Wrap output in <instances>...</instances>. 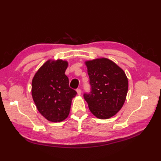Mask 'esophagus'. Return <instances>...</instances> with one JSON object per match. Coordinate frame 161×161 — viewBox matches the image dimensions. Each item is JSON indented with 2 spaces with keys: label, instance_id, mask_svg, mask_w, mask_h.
<instances>
[{
  "label": "esophagus",
  "instance_id": "1",
  "mask_svg": "<svg viewBox=\"0 0 161 161\" xmlns=\"http://www.w3.org/2000/svg\"><path fill=\"white\" fill-rule=\"evenodd\" d=\"M76 92H77V93H78V95H81V92H82L81 89H76Z\"/></svg>",
  "mask_w": 161,
  "mask_h": 161
}]
</instances>
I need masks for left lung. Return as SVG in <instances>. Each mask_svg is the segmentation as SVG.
Wrapping results in <instances>:
<instances>
[{
	"mask_svg": "<svg viewBox=\"0 0 161 161\" xmlns=\"http://www.w3.org/2000/svg\"><path fill=\"white\" fill-rule=\"evenodd\" d=\"M91 91L83 97L91 113L99 119H108L122 108L128 89L124 70L114 62L100 58L86 62Z\"/></svg>",
	"mask_w": 161,
	"mask_h": 161,
	"instance_id": "obj_1",
	"label": "left lung"
}]
</instances>
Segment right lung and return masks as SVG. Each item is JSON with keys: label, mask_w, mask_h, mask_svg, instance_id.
Wrapping results in <instances>:
<instances>
[{"label": "right lung", "mask_w": 161, "mask_h": 161, "mask_svg": "<svg viewBox=\"0 0 161 161\" xmlns=\"http://www.w3.org/2000/svg\"><path fill=\"white\" fill-rule=\"evenodd\" d=\"M68 62L47 61L32 80V97L38 111L47 120L60 122L69 115L75 90L69 86L65 75Z\"/></svg>", "instance_id": "1"}]
</instances>
